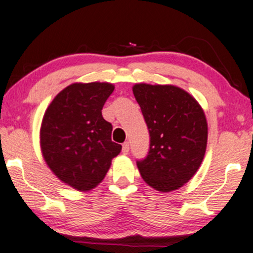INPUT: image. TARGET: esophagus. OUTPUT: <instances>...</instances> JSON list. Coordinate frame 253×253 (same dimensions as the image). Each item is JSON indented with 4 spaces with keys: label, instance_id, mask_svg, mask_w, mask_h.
<instances>
[{
    "label": "esophagus",
    "instance_id": "34e87169",
    "mask_svg": "<svg viewBox=\"0 0 253 253\" xmlns=\"http://www.w3.org/2000/svg\"><path fill=\"white\" fill-rule=\"evenodd\" d=\"M123 153L124 154H127L128 153V151H129V143H128V142H125V143H124V144H123Z\"/></svg>",
    "mask_w": 253,
    "mask_h": 253
}]
</instances>
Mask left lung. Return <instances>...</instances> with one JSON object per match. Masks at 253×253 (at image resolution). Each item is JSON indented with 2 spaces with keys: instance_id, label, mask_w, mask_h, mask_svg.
<instances>
[{
  "instance_id": "8db88e82",
  "label": "left lung",
  "mask_w": 253,
  "mask_h": 253,
  "mask_svg": "<svg viewBox=\"0 0 253 253\" xmlns=\"http://www.w3.org/2000/svg\"><path fill=\"white\" fill-rule=\"evenodd\" d=\"M133 93L150 133L148 156L137 160L142 178L160 192L187 183L201 165L208 124L193 96L174 85L136 84Z\"/></svg>"
}]
</instances>
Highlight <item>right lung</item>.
Returning a JSON list of instances; mask_svg holds the SVG:
<instances>
[{
    "label": "right lung",
    "mask_w": 253,
    "mask_h": 253,
    "mask_svg": "<svg viewBox=\"0 0 253 253\" xmlns=\"http://www.w3.org/2000/svg\"><path fill=\"white\" fill-rule=\"evenodd\" d=\"M115 86L109 83H75L56 95L41 126V149L54 175L78 191L102 182L122 145L111 141L112 125L102 108Z\"/></svg>",
    "instance_id": "1"
}]
</instances>
